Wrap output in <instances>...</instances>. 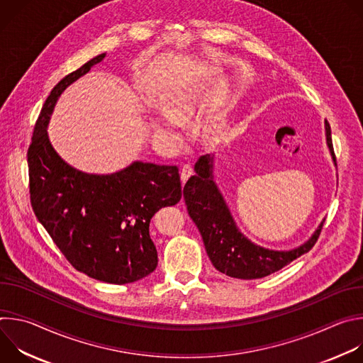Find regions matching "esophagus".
<instances>
[{"mask_svg": "<svg viewBox=\"0 0 363 363\" xmlns=\"http://www.w3.org/2000/svg\"><path fill=\"white\" fill-rule=\"evenodd\" d=\"M191 175H192V167L189 164H185L182 167V169H181V181H182V184L186 182Z\"/></svg>", "mask_w": 363, "mask_h": 363, "instance_id": "34e87169", "label": "esophagus"}]
</instances>
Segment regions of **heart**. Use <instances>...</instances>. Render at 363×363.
Masks as SVG:
<instances>
[{"mask_svg":"<svg viewBox=\"0 0 363 363\" xmlns=\"http://www.w3.org/2000/svg\"><path fill=\"white\" fill-rule=\"evenodd\" d=\"M198 103V94L192 86H184L174 90L167 100V112H153L149 118V125L155 136L160 139L171 138L178 129L179 123L177 119L189 118ZM221 123H216L213 130L220 132Z\"/></svg>","mask_w":363,"mask_h":363,"instance_id":"heart-1","label":"heart"}]
</instances>
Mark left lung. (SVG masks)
<instances>
[{
	"label": "left lung",
	"instance_id": "8db88e82",
	"mask_svg": "<svg viewBox=\"0 0 363 363\" xmlns=\"http://www.w3.org/2000/svg\"><path fill=\"white\" fill-rule=\"evenodd\" d=\"M326 145L336 165L332 133L325 121ZM192 175L184 186V199L188 214L198 227L206 254L213 266L234 279H262L312 248L322 231L325 220L307 241L291 250H272L248 240L237 227L228 205L214 181V155H203L195 164Z\"/></svg>",
	"mask_w": 363,
	"mask_h": 363
}]
</instances>
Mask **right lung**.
Here are the masks:
<instances>
[{
	"mask_svg": "<svg viewBox=\"0 0 363 363\" xmlns=\"http://www.w3.org/2000/svg\"><path fill=\"white\" fill-rule=\"evenodd\" d=\"M105 57L101 53L62 79L43 105L27 153L30 198L37 220L76 270L126 284L158 266L149 223L179 202L178 168L133 161L113 174H87L69 165L47 133L62 93Z\"/></svg>",
	"mask_w": 363,
	"mask_h": 363,
	"instance_id": "add662e5",
	"label": "right lung"
}]
</instances>
